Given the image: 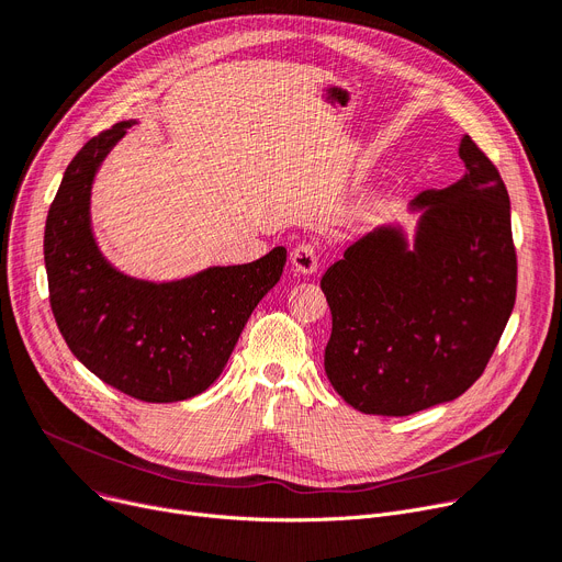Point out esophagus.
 <instances>
[{"instance_id": "obj_1", "label": "esophagus", "mask_w": 562, "mask_h": 562, "mask_svg": "<svg viewBox=\"0 0 562 562\" xmlns=\"http://www.w3.org/2000/svg\"><path fill=\"white\" fill-rule=\"evenodd\" d=\"M291 266L296 273L312 276L318 269V250L312 244H299L291 250Z\"/></svg>"}]
</instances>
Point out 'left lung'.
<instances>
[{
  "label": "left lung",
  "mask_w": 562,
  "mask_h": 562,
  "mask_svg": "<svg viewBox=\"0 0 562 562\" xmlns=\"http://www.w3.org/2000/svg\"><path fill=\"white\" fill-rule=\"evenodd\" d=\"M464 175L409 202L412 232L380 225L321 280L333 312L326 373L364 415L407 417L464 394L515 307L510 198L469 136Z\"/></svg>",
  "instance_id": "8db88e82"
}]
</instances>
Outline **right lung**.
<instances>
[{"label": "right lung", "instance_id": "right-lung-1", "mask_svg": "<svg viewBox=\"0 0 562 562\" xmlns=\"http://www.w3.org/2000/svg\"><path fill=\"white\" fill-rule=\"evenodd\" d=\"M134 125L91 138L66 168L45 223L49 303L88 371L132 398L177 403L223 373L252 310L278 284L286 250L164 282L115 269L95 239L91 195L102 161Z\"/></svg>", "mask_w": 562, "mask_h": 562}]
</instances>
